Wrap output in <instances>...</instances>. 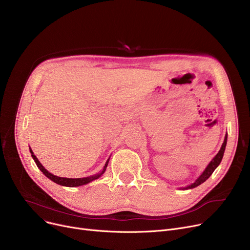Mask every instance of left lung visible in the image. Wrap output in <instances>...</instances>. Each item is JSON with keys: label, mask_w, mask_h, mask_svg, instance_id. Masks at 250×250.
<instances>
[{"label": "left lung", "mask_w": 250, "mask_h": 250, "mask_svg": "<svg viewBox=\"0 0 250 250\" xmlns=\"http://www.w3.org/2000/svg\"><path fill=\"white\" fill-rule=\"evenodd\" d=\"M226 144H227V134L225 136V139H224V143H223V145L220 149V151L218 152V154L214 157L213 160L208 163V165L207 166V168L204 170V172L200 175V177L196 179L193 183H191L190 186H188V188H186L185 189H188V188H196L199 187L200 185H202V183H204L209 176L212 175V173L215 171V169L219 166V164L221 163L222 161V158H223V155H224V152H225V148H226Z\"/></svg>", "instance_id": "1"}]
</instances>
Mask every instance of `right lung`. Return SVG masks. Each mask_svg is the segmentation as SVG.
Segmentation results:
<instances>
[{"label": "right lung", "instance_id": "1", "mask_svg": "<svg viewBox=\"0 0 250 250\" xmlns=\"http://www.w3.org/2000/svg\"><path fill=\"white\" fill-rule=\"evenodd\" d=\"M30 153H31V156L32 158L34 160V162L36 163L37 167L41 169V171L47 177L49 178L50 180H52L54 182L58 183V185L60 186H63V187H69V188H76V187H80V186H84V185H87V183L93 181L97 178H99L104 172L105 170H106V167L108 165V162H109V159L106 161V163H105L103 169L101 170L100 173H97L95 175H92V176H89V177H83V178H65V177H59L57 175H54L51 174L50 172H48L47 170L42 165V163L38 161V159L36 158V156L34 155V153L32 152V150L30 149Z\"/></svg>", "mask_w": 250, "mask_h": 250}]
</instances>
